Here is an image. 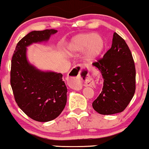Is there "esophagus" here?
<instances>
[{
	"mask_svg": "<svg viewBox=\"0 0 149 149\" xmlns=\"http://www.w3.org/2000/svg\"><path fill=\"white\" fill-rule=\"evenodd\" d=\"M76 70L77 75H76V76L72 75V76L69 77L70 81V85L72 88H76L77 86L78 85V82H79L81 75L84 76V75H88V74H89V70L87 68H81V66H78L76 68Z\"/></svg>",
	"mask_w": 149,
	"mask_h": 149,
	"instance_id": "34e87169",
	"label": "esophagus"
}]
</instances>
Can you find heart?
Listing matches in <instances>:
<instances>
[{
	"label": "heart",
	"mask_w": 149,
	"mask_h": 149,
	"mask_svg": "<svg viewBox=\"0 0 149 149\" xmlns=\"http://www.w3.org/2000/svg\"><path fill=\"white\" fill-rule=\"evenodd\" d=\"M104 47V40L100 35L84 33L77 35L72 39L68 50L70 53L75 54L86 49L84 57L88 61H92L102 53Z\"/></svg>",
	"instance_id": "heart-1"
}]
</instances>
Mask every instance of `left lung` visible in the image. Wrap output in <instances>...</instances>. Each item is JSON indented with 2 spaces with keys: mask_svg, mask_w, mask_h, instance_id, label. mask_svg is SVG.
I'll return each mask as SVG.
<instances>
[{
  "mask_svg": "<svg viewBox=\"0 0 149 149\" xmlns=\"http://www.w3.org/2000/svg\"><path fill=\"white\" fill-rule=\"evenodd\" d=\"M102 72L104 86L92 107L100 114L124 111L136 90V69L131 50L125 40L113 33L111 47L102 58L92 63Z\"/></svg>",
  "mask_w": 149,
  "mask_h": 149,
  "instance_id": "left-lung-1",
  "label": "left lung"
}]
</instances>
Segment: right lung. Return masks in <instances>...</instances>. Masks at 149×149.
<instances>
[{
	"mask_svg": "<svg viewBox=\"0 0 149 149\" xmlns=\"http://www.w3.org/2000/svg\"><path fill=\"white\" fill-rule=\"evenodd\" d=\"M54 29L32 31L17 42L11 60L10 85L17 106L27 116L40 122L56 119L67 103L68 88L61 73L42 72L26 58V47L48 40Z\"/></svg>",
	"mask_w": 149,
	"mask_h": 149,
	"instance_id": "right-lung-1",
	"label": "right lung"
}]
</instances>
